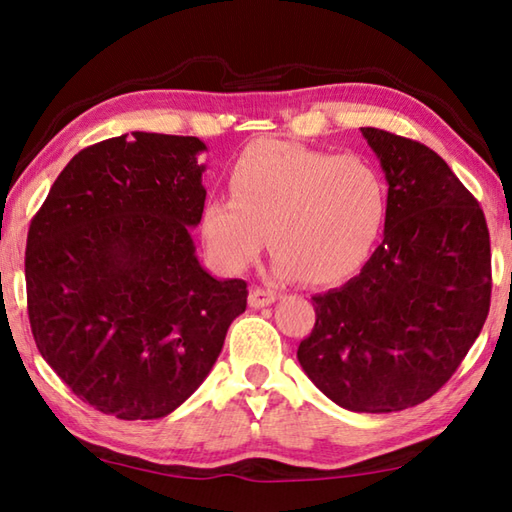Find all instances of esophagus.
Returning a JSON list of instances; mask_svg holds the SVG:
<instances>
[{"label":"esophagus","mask_w":512,"mask_h":512,"mask_svg":"<svg viewBox=\"0 0 512 512\" xmlns=\"http://www.w3.org/2000/svg\"><path fill=\"white\" fill-rule=\"evenodd\" d=\"M275 299H277V292H275V290H270V288H259V286L250 290V295H248L250 308H255V310L270 306V303H275Z\"/></svg>","instance_id":"34e87169"}]
</instances>
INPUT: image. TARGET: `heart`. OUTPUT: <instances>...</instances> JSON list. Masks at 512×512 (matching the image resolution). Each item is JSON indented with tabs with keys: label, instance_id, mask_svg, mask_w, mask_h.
Instances as JSON below:
<instances>
[{
	"label": "heart",
	"instance_id": "1",
	"mask_svg": "<svg viewBox=\"0 0 512 512\" xmlns=\"http://www.w3.org/2000/svg\"><path fill=\"white\" fill-rule=\"evenodd\" d=\"M231 198H209L202 239L224 270L275 248L281 279L330 286L352 277L387 220V184L372 160L336 156L286 140L250 143L228 169Z\"/></svg>",
	"mask_w": 512,
	"mask_h": 512
}]
</instances>
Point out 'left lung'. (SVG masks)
Returning <instances> with one entry per match:
<instances>
[{
  "mask_svg": "<svg viewBox=\"0 0 512 512\" xmlns=\"http://www.w3.org/2000/svg\"><path fill=\"white\" fill-rule=\"evenodd\" d=\"M385 171L387 220L361 275L312 297L297 358L336 405L389 413L447 383L491 308V239L480 204L436 151L361 127Z\"/></svg>",
  "mask_w": 512,
  "mask_h": 512,
  "instance_id": "obj_1",
  "label": "left lung"
}]
</instances>
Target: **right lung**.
<instances>
[{
	"instance_id": "right-lung-1",
	"label": "right lung",
	"mask_w": 512,
	"mask_h": 512,
	"mask_svg": "<svg viewBox=\"0 0 512 512\" xmlns=\"http://www.w3.org/2000/svg\"><path fill=\"white\" fill-rule=\"evenodd\" d=\"M202 151L195 136L103 140L65 165L30 224L39 352L83 402L121 420L176 411L246 310V281L215 279L195 255Z\"/></svg>"
}]
</instances>
